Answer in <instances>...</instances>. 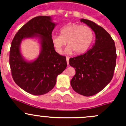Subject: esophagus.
<instances>
[{
	"label": "esophagus",
	"instance_id": "1",
	"mask_svg": "<svg viewBox=\"0 0 126 126\" xmlns=\"http://www.w3.org/2000/svg\"><path fill=\"white\" fill-rule=\"evenodd\" d=\"M69 57H66V62H67V65H69Z\"/></svg>",
	"mask_w": 126,
	"mask_h": 126
}]
</instances>
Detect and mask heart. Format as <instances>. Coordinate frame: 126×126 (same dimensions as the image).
<instances>
[{"mask_svg": "<svg viewBox=\"0 0 126 126\" xmlns=\"http://www.w3.org/2000/svg\"><path fill=\"white\" fill-rule=\"evenodd\" d=\"M60 35H53L51 40L55 51L59 54L63 52L67 42L65 52L75 54L85 52L90 47L94 39V31L90 27L79 24H69L60 30Z\"/></svg>", "mask_w": 126, "mask_h": 126, "instance_id": "heart-1", "label": "heart"}]
</instances>
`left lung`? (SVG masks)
I'll return each instance as SVG.
<instances>
[{
  "mask_svg": "<svg viewBox=\"0 0 126 126\" xmlns=\"http://www.w3.org/2000/svg\"><path fill=\"white\" fill-rule=\"evenodd\" d=\"M95 34L92 47L82 55L69 59L75 74L71 80L72 89L79 94L92 96L103 90L112 80L116 66L115 42L101 26L89 20L81 18Z\"/></svg>",
  "mask_w": 126,
  "mask_h": 126,
  "instance_id": "obj_1",
  "label": "left lung"
}]
</instances>
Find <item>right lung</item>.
<instances>
[{
    "mask_svg": "<svg viewBox=\"0 0 126 126\" xmlns=\"http://www.w3.org/2000/svg\"><path fill=\"white\" fill-rule=\"evenodd\" d=\"M56 25L51 16L35 17L18 30L12 41L10 65L13 79L28 93L41 95L49 92L57 77L67 66L66 57L55 51L51 40ZM26 38L37 39L41 45L39 56L34 61H26L21 53V43Z\"/></svg>",
    "mask_w": 126,
    "mask_h": 126,
    "instance_id": "obj_1",
    "label": "right lung"
}]
</instances>
